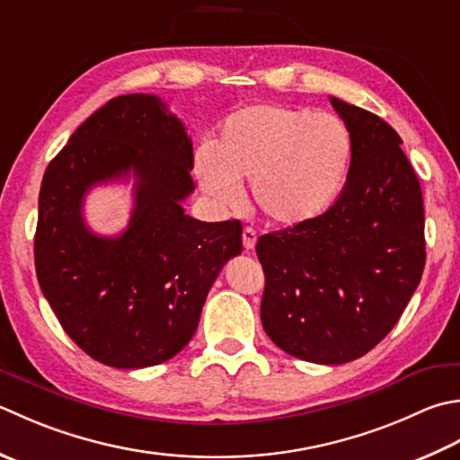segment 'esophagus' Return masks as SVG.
I'll use <instances>...</instances> for the list:
<instances>
[{
	"mask_svg": "<svg viewBox=\"0 0 460 460\" xmlns=\"http://www.w3.org/2000/svg\"><path fill=\"white\" fill-rule=\"evenodd\" d=\"M255 243H257L255 229H251V227L243 229V247H245V251H253Z\"/></svg>",
	"mask_w": 460,
	"mask_h": 460,
	"instance_id": "obj_1",
	"label": "esophagus"
}]
</instances>
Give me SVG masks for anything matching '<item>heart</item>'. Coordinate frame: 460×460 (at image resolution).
<instances>
[{"instance_id":"obj_1","label":"heart","mask_w":460,"mask_h":460,"mask_svg":"<svg viewBox=\"0 0 460 460\" xmlns=\"http://www.w3.org/2000/svg\"><path fill=\"white\" fill-rule=\"evenodd\" d=\"M353 139L343 119L289 105H249L223 121L195 173L209 199L237 209L241 183L275 227H296L325 213L343 187Z\"/></svg>"}]
</instances>
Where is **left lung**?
<instances>
[{"instance_id":"obj_1","label":"left lung","mask_w":460,"mask_h":460,"mask_svg":"<svg viewBox=\"0 0 460 460\" xmlns=\"http://www.w3.org/2000/svg\"><path fill=\"white\" fill-rule=\"evenodd\" d=\"M350 131L343 191L305 225L257 241L265 291L261 323L303 361L343 365L389 335L425 269L420 183L389 123L331 97Z\"/></svg>"}]
</instances>
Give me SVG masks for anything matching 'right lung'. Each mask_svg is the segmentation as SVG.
Listing matches in <instances>:
<instances>
[{"label": "right lung", "mask_w": 460, "mask_h": 460, "mask_svg": "<svg viewBox=\"0 0 460 460\" xmlns=\"http://www.w3.org/2000/svg\"><path fill=\"white\" fill-rule=\"evenodd\" d=\"M193 143L155 95L107 102L79 125L45 169L35 273L63 331L115 368L169 361L199 325L215 279L241 255V221L189 217ZM131 174L134 213L117 238L83 221L89 188Z\"/></svg>", "instance_id": "1"}]
</instances>
